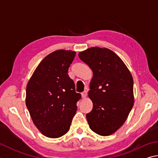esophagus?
<instances>
[{
	"label": "esophagus",
	"mask_w": 158,
	"mask_h": 158,
	"mask_svg": "<svg viewBox=\"0 0 158 158\" xmlns=\"http://www.w3.org/2000/svg\"><path fill=\"white\" fill-rule=\"evenodd\" d=\"M87 94L88 93H87V91L86 90H85V91L83 92V93H81V96H82L83 98H85V97H86Z\"/></svg>",
	"instance_id": "esophagus-1"
}]
</instances>
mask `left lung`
Listing matches in <instances>:
<instances>
[{"label":"left lung","mask_w":158,"mask_h":158,"mask_svg":"<svg viewBox=\"0 0 158 158\" xmlns=\"http://www.w3.org/2000/svg\"><path fill=\"white\" fill-rule=\"evenodd\" d=\"M79 57L93 72L88 92L93 108L86 114L89 127L99 135H110L124 124L133 106V77L120 57L108 48H88Z\"/></svg>","instance_id":"left-lung-1"}]
</instances>
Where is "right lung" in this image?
<instances>
[{
	"label": "right lung",
	"instance_id": "obj_1",
	"mask_svg": "<svg viewBox=\"0 0 158 158\" xmlns=\"http://www.w3.org/2000/svg\"><path fill=\"white\" fill-rule=\"evenodd\" d=\"M76 52L58 50L48 54L34 70L26 87L25 104L39 131L58 138L69 131L81 94L68 74Z\"/></svg>",
	"mask_w": 158,
	"mask_h": 158
}]
</instances>
